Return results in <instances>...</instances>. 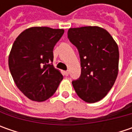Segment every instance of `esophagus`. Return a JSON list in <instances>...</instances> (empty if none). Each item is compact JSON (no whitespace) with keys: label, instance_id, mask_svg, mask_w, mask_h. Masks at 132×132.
Masks as SVG:
<instances>
[{"label":"esophagus","instance_id":"34e87169","mask_svg":"<svg viewBox=\"0 0 132 132\" xmlns=\"http://www.w3.org/2000/svg\"><path fill=\"white\" fill-rule=\"evenodd\" d=\"M64 75L65 76H68L69 75V72L67 70V71H64Z\"/></svg>","mask_w":132,"mask_h":132}]
</instances>
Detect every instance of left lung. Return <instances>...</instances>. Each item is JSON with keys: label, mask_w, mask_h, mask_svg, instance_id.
<instances>
[{"label": "left lung", "mask_w": 132, "mask_h": 132, "mask_svg": "<svg viewBox=\"0 0 132 132\" xmlns=\"http://www.w3.org/2000/svg\"><path fill=\"white\" fill-rule=\"evenodd\" d=\"M68 37L79 51L81 72L72 81L79 98L95 103L107 95L118 73V46L110 34L98 26L70 28Z\"/></svg>", "instance_id": "left-lung-1"}]
</instances>
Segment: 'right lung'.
<instances>
[{"label":"right lung","instance_id":"add662e5","mask_svg":"<svg viewBox=\"0 0 132 132\" xmlns=\"http://www.w3.org/2000/svg\"><path fill=\"white\" fill-rule=\"evenodd\" d=\"M64 32V29L31 27L13 43L9 56L10 73L18 88L31 101L41 102L51 97L63 79L52 62L53 48Z\"/></svg>","mask_w":132,"mask_h":132}]
</instances>
